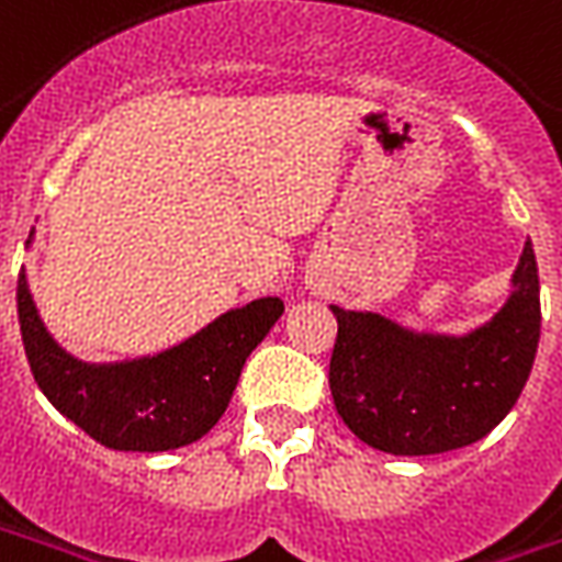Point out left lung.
<instances>
[{
    "instance_id": "left-lung-1",
    "label": "left lung",
    "mask_w": 562,
    "mask_h": 562,
    "mask_svg": "<svg viewBox=\"0 0 562 562\" xmlns=\"http://www.w3.org/2000/svg\"><path fill=\"white\" fill-rule=\"evenodd\" d=\"M330 393L357 438L393 456H435L476 443L521 396L539 345L533 244L492 322L464 336L419 334L378 313L330 306Z\"/></svg>"
}]
</instances>
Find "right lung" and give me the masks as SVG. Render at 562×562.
<instances>
[{
  "label": "right lung",
  "instance_id": "obj_1",
  "mask_svg": "<svg viewBox=\"0 0 562 562\" xmlns=\"http://www.w3.org/2000/svg\"><path fill=\"white\" fill-rule=\"evenodd\" d=\"M282 310L280 297H259L160 355L86 363L47 334L23 270L16 280L20 334L41 393L89 438L122 452L178 450L214 429L249 351L268 336Z\"/></svg>",
  "mask_w": 562,
  "mask_h": 562
}]
</instances>
